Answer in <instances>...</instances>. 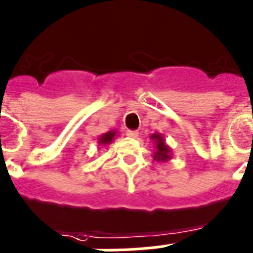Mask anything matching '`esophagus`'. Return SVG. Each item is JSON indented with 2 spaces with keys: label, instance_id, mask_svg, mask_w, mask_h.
Returning a JSON list of instances; mask_svg holds the SVG:
<instances>
[{
  "label": "esophagus",
  "instance_id": "esophagus-1",
  "mask_svg": "<svg viewBox=\"0 0 253 253\" xmlns=\"http://www.w3.org/2000/svg\"><path fill=\"white\" fill-rule=\"evenodd\" d=\"M126 135L130 137V138H137L138 137V131L137 130H128L126 131Z\"/></svg>",
  "mask_w": 253,
  "mask_h": 253
}]
</instances>
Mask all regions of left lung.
<instances>
[{
  "instance_id": "left-lung-1",
  "label": "left lung",
  "mask_w": 253,
  "mask_h": 253,
  "mask_svg": "<svg viewBox=\"0 0 253 253\" xmlns=\"http://www.w3.org/2000/svg\"><path fill=\"white\" fill-rule=\"evenodd\" d=\"M150 138L154 141V145H155L154 159H155L156 162L166 163L168 162V160L172 159V149L167 145L164 135L160 134V133H154V134L150 135Z\"/></svg>"
}]
</instances>
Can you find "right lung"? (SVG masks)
<instances>
[{
	"mask_svg": "<svg viewBox=\"0 0 253 253\" xmlns=\"http://www.w3.org/2000/svg\"><path fill=\"white\" fill-rule=\"evenodd\" d=\"M118 137V130H110L107 133H103L102 135H99L98 138V145L99 146H107L110 145L115 138Z\"/></svg>",
	"mask_w": 253,
	"mask_h": 253,
	"instance_id": "add662e5",
	"label": "right lung"
}]
</instances>
